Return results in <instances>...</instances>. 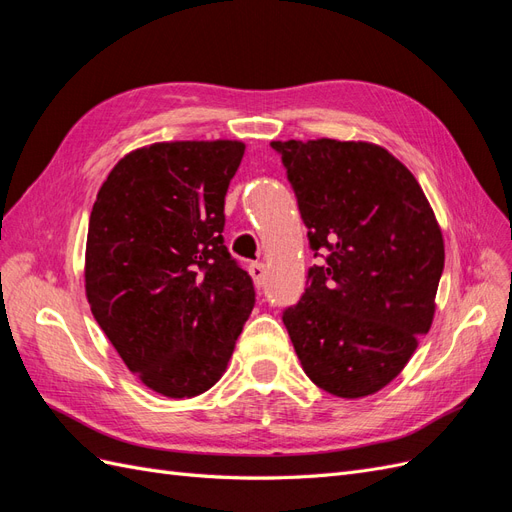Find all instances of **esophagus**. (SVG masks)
I'll use <instances>...</instances> for the list:
<instances>
[{
	"label": "esophagus",
	"mask_w": 512,
	"mask_h": 512,
	"mask_svg": "<svg viewBox=\"0 0 512 512\" xmlns=\"http://www.w3.org/2000/svg\"><path fill=\"white\" fill-rule=\"evenodd\" d=\"M250 275H252L254 284L260 288L262 284H265L267 269H265V265H262V262H252V265H250Z\"/></svg>",
	"instance_id": "1"
}]
</instances>
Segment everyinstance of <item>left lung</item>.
I'll return each instance as SVG.
<instances>
[{"label":"left lung","instance_id":"8db88e82","mask_svg":"<svg viewBox=\"0 0 512 512\" xmlns=\"http://www.w3.org/2000/svg\"><path fill=\"white\" fill-rule=\"evenodd\" d=\"M320 265L282 320L303 371L356 399L389 384L436 312L444 241L421 185L389 151L354 141H273Z\"/></svg>","mask_w":512,"mask_h":512}]
</instances>
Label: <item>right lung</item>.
<instances>
[{
  "label": "right lung",
  "mask_w": 512,
  "mask_h": 512,
  "mask_svg": "<svg viewBox=\"0 0 512 512\" xmlns=\"http://www.w3.org/2000/svg\"><path fill=\"white\" fill-rule=\"evenodd\" d=\"M239 141L156 143L128 153L89 215L85 290L100 329L145 386L209 391L256 292L224 245V196Z\"/></svg>",
  "instance_id": "obj_1"
}]
</instances>
